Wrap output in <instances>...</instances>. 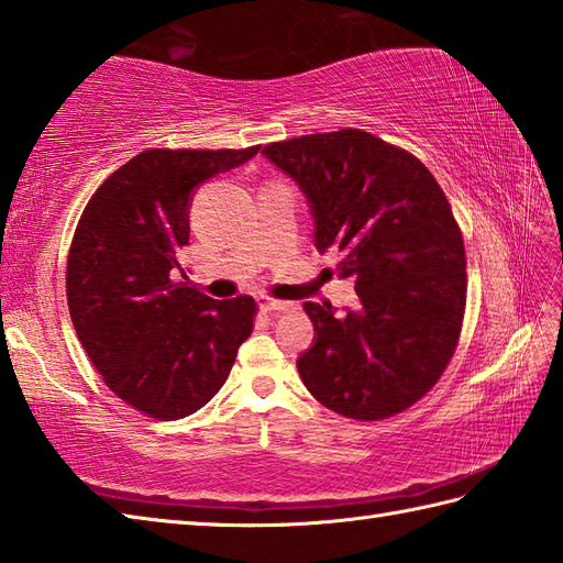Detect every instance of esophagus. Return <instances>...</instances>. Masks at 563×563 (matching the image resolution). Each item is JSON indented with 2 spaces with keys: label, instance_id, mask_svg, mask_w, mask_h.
Segmentation results:
<instances>
[{
  "label": "esophagus",
  "instance_id": "obj_1",
  "mask_svg": "<svg viewBox=\"0 0 563 563\" xmlns=\"http://www.w3.org/2000/svg\"><path fill=\"white\" fill-rule=\"evenodd\" d=\"M292 302H283V300H273L268 295L258 297V309L261 312H280V309H290Z\"/></svg>",
  "mask_w": 563,
  "mask_h": 563
}]
</instances>
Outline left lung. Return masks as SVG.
I'll use <instances>...</instances> for the list:
<instances>
[{
  "label": "left lung",
  "mask_w": 563,
  "mask_h": 563,
  "mask_svg": "<svg viewBox=\"0 0 563 563\" xmlns=\"http://www.w3.org/2000/svg\"><path fill=\"white\" fill-rule=\"evenodd\" d=\"M261 154L302 190L314 246L336 251V273L355 280L357 307L305 302V387L357 421L409 409L448 367L464 317V242L445 194L413 154L353 128Z\"/></svg>",
  "instance_id": "left-lung-1"
}]
</instances>
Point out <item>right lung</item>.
<instances>
[{"mask_svg":"<svg viewBox=\"0 0 563 563\" xmlns=\"http://www.w3.org/2000/svg\"><path fill=\"white\" fill-rule=\"evenodd\" d=\"M256 152H142L99 186L71 239L67 305L84 351L111 391L159 421L206 406L254 327L256 302L198 292L181 251L196 190Z\"/></svg>","mask_w":563,"mask_h":563,"instance_id":"1","label":"right lung"}]
</instances>
